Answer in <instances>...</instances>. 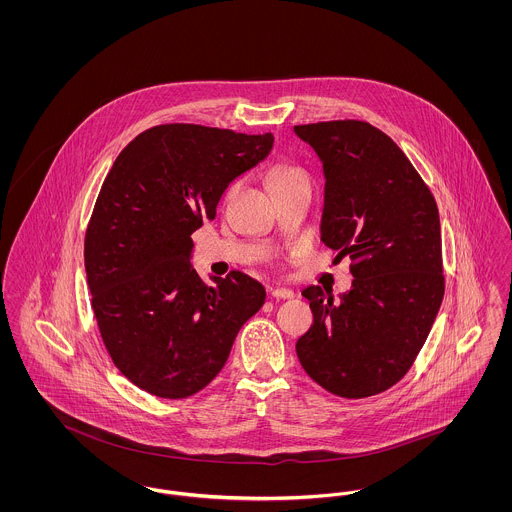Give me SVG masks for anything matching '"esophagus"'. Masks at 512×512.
<instances>
[{"instance_id":"1","label":"esophagus","mask_w":512,"mask_h":512,"mask_svg":"<svg viewBox=\"0 0 512 512\" xmlns=\"http://www.w3.org/2000/svg\"><path fill=\"white\" fill-rule=\"evenodd\" d=\"M271 296L276 300H288V298H294V290H290L286 286H273Z\"/></svg>"}]
</instances>
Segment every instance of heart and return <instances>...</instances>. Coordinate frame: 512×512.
Wrapping results in <instances>:
<instances>
[{
    "mask_svg": "<svg viewBox=\"0 0 512 512\" xmlns=\"http://www.w3.org/2000/svg\"><path fill=\"white\" fill-rule=\"evenodd\" d=\"M308 181V175L304 169L296 167V165H288V163H282V165H276L275 169L271 171V191L278 189V187H286V185H294V183H304Z\"/></svg>",
    "mask_w": 512,
    "mask_h": 512,
    "instance_id": "obj_1",
    "label": "heart"
}]
</instances>
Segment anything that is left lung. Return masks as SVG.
<instances>
[{
    "label": "left lung",
    "instance_id": "1",
    "mask_svg": "<svg viewBox=\"0 0 512 512\" xmlns=\"http://www.w3.org/2000/svg\"><path fill=\"white\" fill-rule=\"evenodd\" d=\"M323 163L321 241L349 255L353 288L308 286L314 323L296 353L321 388L360 399L397 384L444 298L433 193L394 140L362 120L294 126Z\"/></svg>",
    "mask_w": 512,
    "mask_h": 512
}]
</instances>
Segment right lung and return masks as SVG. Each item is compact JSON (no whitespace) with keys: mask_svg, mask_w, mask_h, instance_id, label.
Here are the masks:
<instances>
[{"mask_svg":"<svg viewBox=\"0 0 512 512\" xmlns=\"http://www.w3.org/2000/svg\"><path fill=\"white\" fill-rule=\"evenodd\" d=\"M273 142L271 132L159 124L113 163L85 232V273L103 343L140 390L183 399L206 388L265 304L263 284L239 271L206 284L191 236Z\"/></svg>","mask_w":512,"mask_h":512,"instance_id":"obj_1","label":"right lung"}]
</instances>
